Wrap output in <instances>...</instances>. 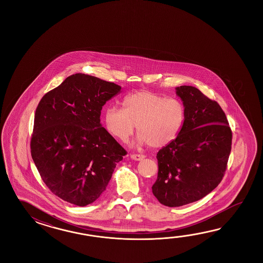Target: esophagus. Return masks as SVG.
Listing matches in <instances>:
<instances>
[{
  "instance_id": "1",
  "label": "esophagus",
  "mask_w": 263,
  "mask_h": 263,
  "mask_svg": "<svg viewBox=\"0 0 263 263\" xmlns=\"http://www.w3.org/2000/svg\"><path fill=\"white\" fill-rule=\"evenodd\" d=\"M130 158L134 161H142L143 159H145V155H140V154H132Z\"/></svg>"
}]
</instances>
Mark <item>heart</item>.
I'll list each match as a JSON object with an SVG mask.
<instances>
[{
  "label": "heart",
  "mask_w": 263,
  "mask_h": 263,
  "mask_svg": "<svg viewBox=\"0 0 263 263\" xmlns=\"http://www.w3.org/2000/svg\"><path fill=\"white\" fill-rule=\"evenodd\" d=\"M122 104L123 109L110 106L104 112L106 129L121 141L129 138L136 125L137 145L162 147L176 139L183 126L184 106L177 99L142 90L126 96Z\"/></svg>",
  "instance_id": "1"
}]
</instances>
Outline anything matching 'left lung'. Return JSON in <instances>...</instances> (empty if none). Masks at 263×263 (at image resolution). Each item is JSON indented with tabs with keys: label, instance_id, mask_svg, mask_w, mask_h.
Returning a JSON list of instances; mask_svg holds the SVG:
<instances>
[{
	"label": "left lung",
	"instance_id": "8db88e82",
	"mask_svg": "<svg viewBox=\"0 0 263 263\" xmlns=\"http://www.w3.org/2000/svg\"><path fill=\"white\" fill-rule=\"evenodd\" d=\"M185 110L179 135L157 153L158 177L152 193L160 203L179 207L197 201L223 179L232 133L222 108L190 85L176 87Z\"/></svg>",
	"mask_w": 263,
	"mask_h": 263
}]
</instances>
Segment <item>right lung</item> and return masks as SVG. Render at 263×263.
Listing matches in <instances>:
<instances>
[{
    "instance_id": "add662e5",
    "label": "right lung",
    "mask_w": 263,
    "mask_h": 263,
    "mask_svg": "<svg viewBox=\"0 0 263 263\" xmlns=\"http://www.w3.org/2000/svg\"><path fill=\"white\" fill-rule=\"evenodd\" d=\"M120 91L76 73L40 101L31 154L45 184L63 200L80 207L96 201L127 154L101 123L102 106Z\"/></svg>"
}]
</instances>
